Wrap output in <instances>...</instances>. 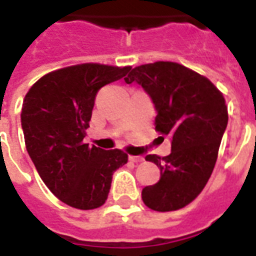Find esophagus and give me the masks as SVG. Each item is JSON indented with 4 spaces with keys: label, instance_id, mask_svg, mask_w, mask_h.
<instances>
[{
    "label": "esophagus",
    "instance_id": "obj_1",
    "mask_svg": "<svg viewBox=\"0 0 256 256\" xmlns=\"http://www.w3.org/2000/svg\"><path fill=\"white\" fill-rule=\"evenodd\" d=\"M128 160H130L132 162H136V164H138V162H144V157H141V156H128Z\"/></svg>",
    "mask_w": 256,
    "mask_h": 256
}]
</instances>
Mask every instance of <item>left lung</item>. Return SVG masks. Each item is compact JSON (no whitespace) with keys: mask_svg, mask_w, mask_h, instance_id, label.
Returning a JSON list of instances; mask_svg holds the SVG:
<instances>
[{"mask_svg":"<svg viewBox=\"0 0 256 256\" xmlns=\"http://www.w3.org/2000/svg\"><path fill=\"white\" fill-rule=\"evenodd\" d=\"M124 82L146 92L156 108V130L171 136L168 156L145 157L162 176L142 190L144 204L156 212L182 209L200 196L213 172L228 124L224 96L208 78L175 62L137 66Z\"/></svg>","mask_w":256,"mask_h":256,"instance_id":"left-lung-1","label":"left lung"}]
</instances>
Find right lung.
<instances>
[{"instance_id":"add662e5","label":"right lung","mask_w":256,"mask_h":256,"mask_svg":"<svg viewBox=\"0 0 256 256\" xmlns=\"http://www.w3.org/2000/svg\"><path fill=\"white\" fill-rule=\"evenodd\" d=\"M130 68L84 64L51 72L32 85L22 108L26 148L48 190L76 209L99 208L108 196L112 172L128 162L119 149L84 144L94 99L104 85Z\"/></svg>"}]
</instances>
